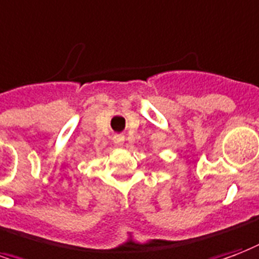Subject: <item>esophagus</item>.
I'll list each match as a JSON object with an SVG mask.
<instances>
[{
	"label": "esophagus",
	"mask_w": 259,
	"mask_h": 259,
	"mask_svg": "<svg viewBox=\"0 0 259 259\" xmlns=\"http://www.w3.org/2000/svg\"><path fill=\"white\" fill-rule=\"evenodd\" d=\"M123 141H124V137L122 135L114 136V143H115V144L122 145V144H123Z\"/></svg>",
	"instance_id": "1"
}]
</instances>
